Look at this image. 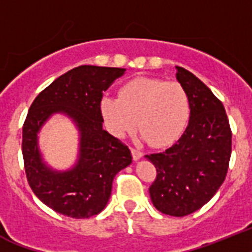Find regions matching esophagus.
Segmentation results:
<instances>
[{
    "label": "esophagus",
    "instance_id": "34e87169",
    "mask_svg": "<svg viewBox=\"0 0 252 252\" xmlns=\"http://www.w3.org/2000/svg\"><path fill=\"white\" fill-rule=\"evenodd\" d=\"M130 151H132L133 159H135V161H137V159H139L142 156H143V152H141V151L137 150V148H132Z\"/></svg>",
    "mask_w": 252,
    "mask_h": 252
}]
</instances>
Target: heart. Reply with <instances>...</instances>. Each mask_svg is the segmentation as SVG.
I'll return each instance as SVG.
<instances>
[{
  "label": "heart",
  "mask_w": 252,
  "mask_h": 252,
  "mask_svg": "<svg viewBox=\"0 0 252 252\" xmlns=\"http://www.w3.org/2000/svg\"><path fill=\"white\" fill-rule=\"evenodd\" d=\"M101 114L114 135L124 137L138 126L151 146L165 147L187 128L190 99L179 82L137 77L120 87L118 97L102 99Z\"/></svg>",
  "instance_id": "1"
}]
</instances>
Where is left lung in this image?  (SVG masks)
I'll return each mask as SVG.
<instances>
[{
  "instance_id": "obj_1",
  "label": "left lung",
  "mask_w": 252,
  "mask_h": 252,
  "mask_svg": "<svg viewBox=\"0 0 252 252\" xmlns=\"http://www.w3.org/2000/svg\"><path fill=\"white\" fill-rule=\"evenodd\" d=\"M176 68L190 99L189 126L174 146L146 158L157 171L150 187L153 205L163 214L184 217L209 202L226 179L232 132L220 100L191 72Z\"/></svg>"
}]
</instances>
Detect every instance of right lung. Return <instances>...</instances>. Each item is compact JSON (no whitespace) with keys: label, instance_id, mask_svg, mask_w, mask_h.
Masks as SVG:
<instances>
[{"label":"right lung","instance_id":"1","mask_svg":"<svg viewBox=\"0 0 252 252\" xmlns=\"http://www.w3.org/2000/svg\"><path fill=\"white\" fill-rule=\"evenodd\" d=\"M124 68L80 65L62 74L32 101L23 126V157L30 188L57 213L93 217L106 207L115 175L130 165L128 146L102 129L104 91ZM54 112L67 113L80 129V158L65 173L52 172L41 161L37 132Z\"/></svg>","mask_w":252,"mask_h":252}]
</instances>
